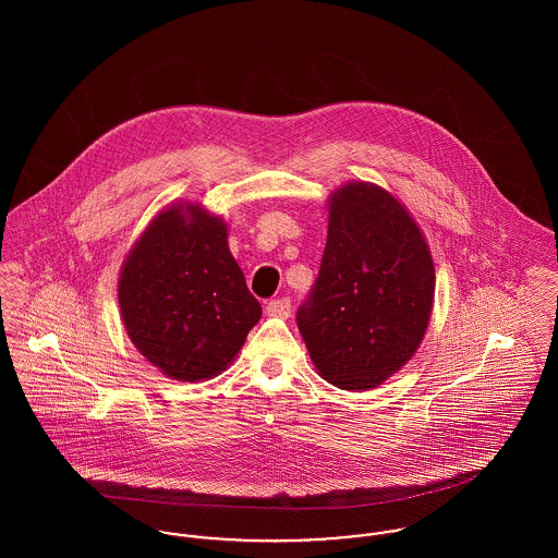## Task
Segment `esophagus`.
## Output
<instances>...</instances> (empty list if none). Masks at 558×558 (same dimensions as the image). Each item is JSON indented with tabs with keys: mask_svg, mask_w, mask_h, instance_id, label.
<instances>
[{
	"mask_svg": "<svg viewBox=\"0 0 558 558\" xmlns=\"http://www.w3.org/2000/svg\"><path fill=\"white\" fill-rule=\"evenodd\" d=\"M290 299H277V301H270L268 307H266V314L272 316V318H290Z\"/></svg>",
	"mask_w": 558,
	"mask_h": 558,
	"instance_id": "34e87169",
	"label": "esophagus"
}]
</instances>
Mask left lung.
Masks as SVG:
<instances>
[{"label":"left lung","instance_id":"1","mask_svg":"<svg viewBox=\"0 0 558 558\" xmlns=\"http://www.w3.org/2000/svg\"><path fill=\"white\" fill-rule=\"evenodd\" d=\"M434 292L429 244L398 197L361 180L335 189L318 281L296 316L319 376L369 391L398 374L425 337Z\"/></svg>","mask_w":558,"mask_h":558}]
</instances>
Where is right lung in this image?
Segmentation results:
<instances>
[{
	"instance_id": "add662e5",
	"label": "right lung",
	"mask_w": 558,
	"mask_h": 558,
	"mask_svg": "<svg viewBox=\"0 0 558 558\" xmlns=\"http://www.w3.org/2000/svg\"><path fill=\"white\" fill-rule=\"evenodd\" d=\"M133 345L167 378L226 372L262 318L228 244V223L202 204L162 208L129 251L118 281Z\"/></svg>"
}]
</instances>
